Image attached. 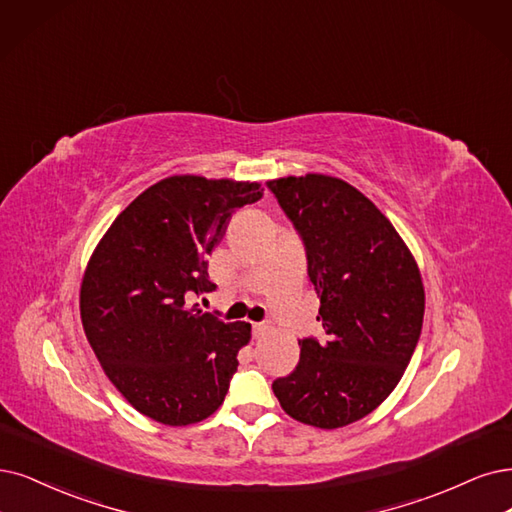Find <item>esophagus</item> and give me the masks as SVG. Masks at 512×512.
Here are the masks:
<instances>
[{
    "instance_id": "1",
    "label": "esophagus",
    "mask_w": 512,
    "mask_h": 512,
    "mask_svg": "<svg viewBox=\"0 0 512 512\" xmlns=\"http://www.w3.org/2000/svg\"><path fill=\"white\" fill-rule=\"evenodd\" d=\"M266 331H268V327H266V325H261V323L253 325V335H255V339H259V337L266 335Z\"/></svg>"
}]
</instances>
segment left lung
I'll return each instance as SVG.
<instances>
[{
    "label": "left lung",
    "mask_w": 512,
    "mask_h": 512,
    "mask_svg": "<svg viewBox=\"0 0 512 512\" xmlns=\"http://www.w3.org/2000/svg\"><path fill=\"white\" fill-rule=\"evenodd\" d=\"M304 242L327 339H299L297 367L272 390L293 420L342 428L386 401L424 320L420 270L369 198L327 175L266 183Z\"/></svg>",
    "instance_id": "1"
}]
</instances>
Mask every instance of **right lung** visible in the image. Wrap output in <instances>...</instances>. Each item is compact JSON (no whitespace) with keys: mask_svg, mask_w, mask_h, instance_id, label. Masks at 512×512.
<instances>
[{"mask_svg":"<svg viewBox=\"0 0 512 512\" xmlns=\"http://www.w3.org/2000/svg\"><path fill=\"white\" fill-rule=\"evenodd\" d=\"M259 183L168 177L132 200L92 253L82 325L111 384L166 426L206 420L223 403L249 323H223L187 295L215 291L208 261Z\"/></svg>","mask_w":512,"mask_h":512,"instance_id":"right-lung-1","label":"right lung"}]
</instances>
